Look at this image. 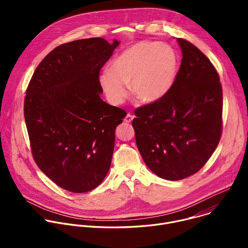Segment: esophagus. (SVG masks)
<instances>
[{
	"label": "esophagus",
	"mask_w": 248,
	"mask_h": 248,
	"mask_svg": "<svg viewBox=\"0 0 248 248\" xmlns=\"http://www.w3.org/2000/svg\"><path fill=\"white\" fill-rule=\"evenodd\" d=\"M132 119H133V117L130 115V114H127L126 116H125V118H124V122L125 123H127V124H129V123H131V121H132Z\"/></svg>",
	"instance_id": "34e87169"
}]
</instances>
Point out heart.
<instances>
[{"instance_id": "heart-1", "label": "heart", "mask_w": 248, "mask_h": 248, "mask_svg": "<svg viewBox=\"0 0 248 248\" xmlns=\"http://www.w3.org/2000/svg\"><path fill=\"white\" fill-rule=\"evenodd\" d=\"M178 70V55L163 42L141 41L122 52L100 76L108 100L121 105L127 95L125 84L144 103L163 98L171 88Z\"/></svg>"}]
</instances>
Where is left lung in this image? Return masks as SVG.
Instances as JSON below:
<instances>
[{"mask_svg": "<svg viewBox=\"0 0 248 248\" xmlns=\"http://www.w3.org/2000/svg\"><path fill=\"white\" fill-rule=\"evenodd\" d=\"M183 59L170 91L134 111L137 148L147 167L168 181L197 172L222 135L223 91L210 60L190 42L176 38Z\"/></svg>", "mask_w": 248, "mask_h": 248, "instance_id": "obj_1", "label": "left lung"}]
</instances>
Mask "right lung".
<instances>
[{"instance_id":"obj_1","label":"right lung","mask_w":248,"mask_h":248,"mask_svg":"<svg viewBox=\"0 0 248 248\" xmlns=\"http://www.w3.org/2000/svg\"><path fill=\"white\" fill-rule=\"evenodd\" d=\"M119 44L97 37L60 45L35 69L26 90L33 158L70 192L94 189L111 166L116 127L126 113L100 98L99 73Z\"/></svg>"}]
</instances>
